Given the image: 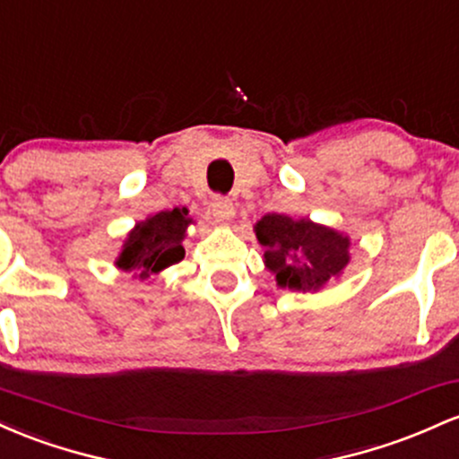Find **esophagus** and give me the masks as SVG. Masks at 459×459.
Listing matches in <instances>:
<instances>
[{"instance_id": "esophagus-1", "label": "esophagus", "mask_w": 459, "mask_h": 459, "mask_svg": "<svg viewBox=\"0 0 459 459\" xmlns=\"http://www.w3.org/2000/svg\"><path fill=\"white\" fill-rule=\"evenodd\" d=\"M210 212H212V219L216 221V223L225 225L236 216V208H234V204H231V199L214 197L212 204H210Z\"/></svg>"}]
</instances>
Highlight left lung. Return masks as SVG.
I'll return each instance as SVG.
<instances>
[{"mask_svg":"<svg viewBox=\"0 0 459 459\" xmlns=\"http://www.w3.org/2000/svg\"><path fill=\"white\" fill-rule=\"evenodd\" d=\"M255 236L266 249V266L284 288L316 290L349 262L347 236L307 219L292 221L284 214H266L255 225Z\"/></svg>","mask_w":459,"mask_h":459,"instance_id":"1","label":"left lung"}]
</instances>
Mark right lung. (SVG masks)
I'll use <instances>...</instances> for the list:
<instances>
[{"label":"right lung","mask_w":459,"mask_h":459,"mask_svg":"<svg viewBox=\"0 0 459 459\" xmlns=\"http://www.w3.org/2000/svg\"><path fill=\"white\" fill-rule=\"evenodd\" d=\"M186 214V208H173L138 223L123 245V254L117 260L118 269L136 273L141 280H147L153 273L178 264L184 257L182 238L190 223Z\"/></svg>","instance_id":"add662e5"}]
</instances>
